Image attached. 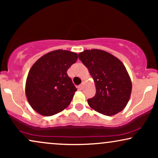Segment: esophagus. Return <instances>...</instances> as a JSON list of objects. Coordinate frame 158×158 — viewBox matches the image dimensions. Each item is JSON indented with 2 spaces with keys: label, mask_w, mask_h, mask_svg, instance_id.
I'll return each instance as SVG.
<instances>
[{
  "label": "esophagus",
  "mask_w": 158,
  "mask_h": 158,
  "mask_svg": "<svg viewBox=\"0 0 158 158\" xmlns=\"http://www.w3.org/2000/svg\"><path fill=\"white\" fill-rule=\"evenodd\" d=\"M78 89H80V90H81V89H83V84H81L78 85Z\"/></svg>",
  "instance_id": "esophagus-1"
}]
</instances>
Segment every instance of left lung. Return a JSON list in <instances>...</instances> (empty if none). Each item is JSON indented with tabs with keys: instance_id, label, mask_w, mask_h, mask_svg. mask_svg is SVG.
Returning <instances> with one entry per match:
<instances>
[{
	"instance_id": "8db88e82",
	"label": "left lung",
	"mask_w": 158,
	"mask_h": 158,
	"mask_svg": "<svg viewBox=\"0 0 158 158\" xmlns=\"http://www.w3.org/2000/svg\"><path fill=\"white\" fill-rule=\"evenodd\" d=\"M79 59L88 68L96 85L94 97L88 100L89 106L106 116L122 111L130 100L131 80L120 60L104 50H85Z\"/></svg>"
}]
</instances>
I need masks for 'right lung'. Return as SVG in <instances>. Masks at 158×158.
Segmentation results:
<instances>
[{
    "mask_svg": "<svg viewBox=\"0 0 158 158\" xmlns=\"http://www.w3.org/2000/svg\"><path fill=\"white\" fill-rule=\"evenodd\" d=\"M77 60L75 52L57 50L35 62L25 84L27 99L34 110L50 116L68 107L77 89L67 72Z\"/></svg>",
    "mask_w": 158,
    "mask_h": 158,
    "instance_id": "right-lung-1",
    "label": "right lung"
}]
</instances>
